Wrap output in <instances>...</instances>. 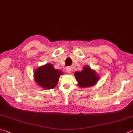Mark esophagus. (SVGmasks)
<instances>
[{
	"label": "esophagus",
	"instance_id": "1",
	"mask_svg": "<svg viewBox=\"0 0 133 133\" xmlns=\"http://www.w3.org/2000/svg\"><path fill=\"white\" fill-rule=\"evenodd\" d=\"M66 71L67 73H68V74L71 73V71H72V69H71V67H69V66L67 67L66 68Z\"/></svg>",
	"mask_w": 133,
	"mask_h": 133
}]
</instances>
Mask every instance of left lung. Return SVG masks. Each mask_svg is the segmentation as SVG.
Listing matches in <instances>:
<instances>
[{"instance_id": "1", "label": "left lung", "mask_w": 133, "mask_h": 133, "mask_svg": "<svg viewBox=\"0 0 133 133\" xmlns=\"http://www.w3.org/2000/svg\"><path fill=\"white\" fill-rule=\"evenodd\" d=\"M74 75L77 82V85L81 88L93 86L99 80V76L97 72L88 65L83 66L81 72H75Z\"/></svg>"}]
</instances>
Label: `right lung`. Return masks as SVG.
<instances>
[{
	"label": "right lung",
	"instance_id": "right-lung-1",
	"mask_svg": "<svg viewBox=\"0 0 133 133\" xmlns=\"http://www.w3.org/2000/svg\"><path fill=\"white\" fill-rule=\"evenodd\" d=\"M62 74L61 70L55 69L53 65L46 64L35 69L34 78L39 87L45 90H49L57 86L59 77Z\"/></svg>",
	"mask_w": 133,
	"mask_h": 133
}]
</instances>
